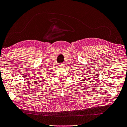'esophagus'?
Wrapping results in <instances>:
<instances>
[{"mask_svg":"<svg viewBox=\"0 0 127 127\" xmlns=\"http://www.w3.org/2000/svg\"><path fill=\"white\" fill-rule=\"evenodd\" d=\"M64 64H59V66L61 67V68H62V67L64 66Z\"/></svg>","mask_w":127,"mask_h":127,"instance_id":"esophagus-1","label":"esophagus"}]
</instances>
